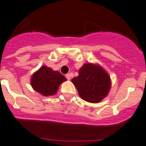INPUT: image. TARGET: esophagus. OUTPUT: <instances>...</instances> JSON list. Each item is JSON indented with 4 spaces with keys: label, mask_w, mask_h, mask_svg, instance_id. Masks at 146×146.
<instances>
[{
    "label": "esophagus",
    "mask_w": 146,
    "mask_h": 146,
    "mask_svg": "<svg viewBox=\"0 0 146 146\" xmlns=\"http://www.w3.org/2000/svg\"><path fill=\"white\" fill-rule=\"evenodd\" d=\"M65 77H66V78H67V80H70V75L69 73H67V74H66Z\"/></svg>",
    "instance_id": "1"
}]
</instances>
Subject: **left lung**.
<instances>
[{"label": "left lung", "mask_w": 146, "mask_h": 146, "mask_svg": "<svg viewBox=\"0 0 146 146\" xmlns=\"http://www.w3.org/2000/svg\"><path fill=\"white\" fill-rule=\"evenodd\" d=\"M79 95L84 101L97 103L101 102L111 89L108 73L99 64H84L79 70V76L72 79Z\"/></svg>", "instance_id": "left-lung-1"}]
</instances>
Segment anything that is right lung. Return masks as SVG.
I'll list each match as a JSON object with an SVG mask.
<instances>
[{"label": "right lung", "mask_w": 146, "mask_h": 146, "mask_svg": "<svg viewBox=\"0 0 146 146\" xmlns=\"http://www.w3.org/2000/svg\"><path fill=\"white\" fill-rule=\"evenodd\" d=\"M66 80L58 71L52 70L44 65L33 74L30 83L35 91L47 96L55 95L60 84Z\"/></svg>", "instance_id": "add662e5"}]
</instances>
